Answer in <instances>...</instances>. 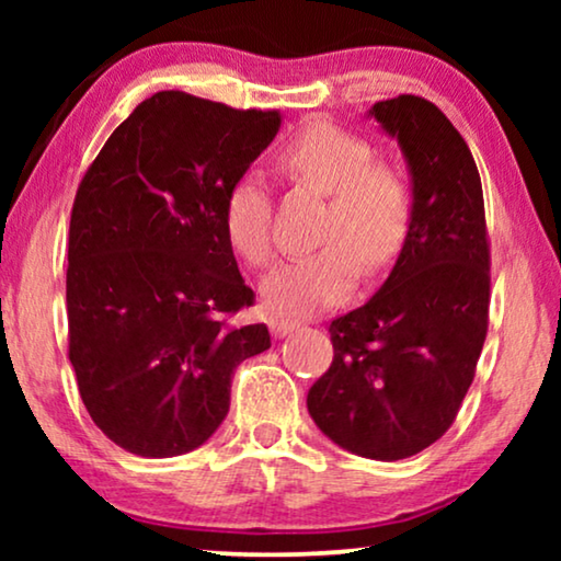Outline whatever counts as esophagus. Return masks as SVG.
I'll list each match as a JSON object with an SVG mask.
<instances>
[{"instance_id":"esophagus-1","label":"esophagus","mask_w":561,"mask_h":561,"mask_svg":"<svg viewBox=\"0 0 561 561\" xmlns=\"http://www.w3.org/2000/svg\"><path fill=\"white\" fill-rule=\"evenodd\" d=\"M298 327H301V321H296V319H275L271 324V332L275 340H283V336L294 334Z\"/></svg>"}]
</instances>
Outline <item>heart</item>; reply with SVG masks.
I'll return each instance as SVG.
<instances>
[{
	"label": "heart",
	"instance_id": "b5f03b06",
	"mask_svg": "<svg viewBox=\"0 0 561 561\" xmlns=\"http://www.w3.org/2000/svg\"><path fill=\"white\" fill-rule=\"evenodd\" d=\"M278 163L290 179L329 194L324 240L296 252L265 280V301L278 313H309L342 301L355 286L359 260L367 271L393 263L413 221V188L401 168L375 160L363 135L313 122L283 145ZM225 232L250 265L273 257V202L257 168L237 175L227 191Z\"/></svg>",
	"mask_w": 561,
	"mask_h": 561
}]
</instances>
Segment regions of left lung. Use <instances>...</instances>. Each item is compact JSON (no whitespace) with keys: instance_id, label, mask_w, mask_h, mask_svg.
<instances>
[{"instance_id":"obj_1","label":"left lung","mask_w":561,"mask_h":561,"mask_svg":"<svg viewBox=\"0 0 561 561\" xmlns=\"http://www.w3.org/2000/svg\"><path fill=\"white\" fill-rule=\"evenodd\" d=\"M398 137L413 221L388 280L329 324L334 357L306 398L352 455L396 462L455 424L472 386L490 309V240L478 165L439 106L401 94L370 110Z\"/></svg>"}]
</instances>
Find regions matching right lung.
Returning a JSON list of instances; mask_svg holds the SVG:
<instances>
[{
    "label": "right lung",
    "instance_id": "add662e5",
    "mask_svg": "<svg viewBox=\"0 0 561 561\" xmlns=\"http://www.w3.org/2000/svg\"><path fill=\"white\" fill-rule=\"evenodd\" d=\"M280 127L158 91L110 135L68 229V359L94 424L140 457L202 447L229 411L234 367L271 347L225 232L227 191Z\"/></svg>",
    "mask_w": 561,
    "mask_h": 561
}]
</instances>
